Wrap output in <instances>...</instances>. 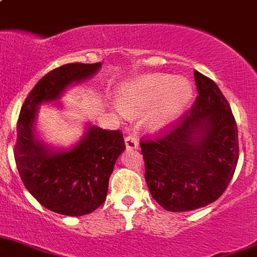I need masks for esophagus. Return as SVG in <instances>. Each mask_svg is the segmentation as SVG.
I'll return each mask as SVG.
<instances>
[{
	"label": "esophagus",
	"instance_id": "1",
	"mask_svg": "<svg viewBox=\"0 0 257 257\" xmlns=\"http://www.w3.org/2000/svg\"><path fill=\"white\" fill-rule=\"evenodd\" d=\"M124 144H126L127 150H134L139 148V141L134 135L126 136V138H124Z\"/></svg>",
	"mask_w": 257,
	"mask_h": 257
}]
</instances>
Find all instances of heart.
Listing matches in <instances>:
<instances>
[{"mask_svg":"<svg viewBox=\"0 0 257 257\" xmlns=\"http://www.w3.org/2000/svg\"><path fill=\"white\" fill-rule=\"evenodd\" d=\"M191 88L183 80L168 75H147L128 82L117 95L118 105L126 112L148 113L152 128H162L177 118L191 99Z\"/></svg>","mask_w":257,"mask_h":257,"instance_id":"heart-1","label":"heart"}]
</instances>
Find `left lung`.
<instances>
[{
	"label": "left lung",
	"instance_id": "obj_1",
	"mask_svg": "<svg viewBox=\"0 0 257 257\" xmlns=\"http://www.w3.org/2000/svg\"><path fill=\"white\" fill-rule=\"evenodd\" d=\"M196 100L173 126L141 140L145 180L168 211L206 206L225 191L238 162V131L229 103L215 82L194 72Z\"/></svg>",
	"mask_w": 257,
	"mask_h": 257
}]
</instances>
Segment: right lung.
<instances>
[{"label": "right lung", "instance_id": "add662e5", "mask_svg": "<svg viewBox=\"0 0 257 257\" xmlns=\"http://www.w3.org/2000/svg\"><path fill=\"white\" fill-rule=\"evenodd\" d=\"M102 63H67L44 75L21 107L16 124V167L28 191L44 208L62 215L91 213L105 201L117 158L126 149L119 130L89 124L72 149L55 150L35 135L38 105L57 100L66 88L90 79Z\"/></svg>", "mask_w": 257, "mask_h": 257}]
</instances>
